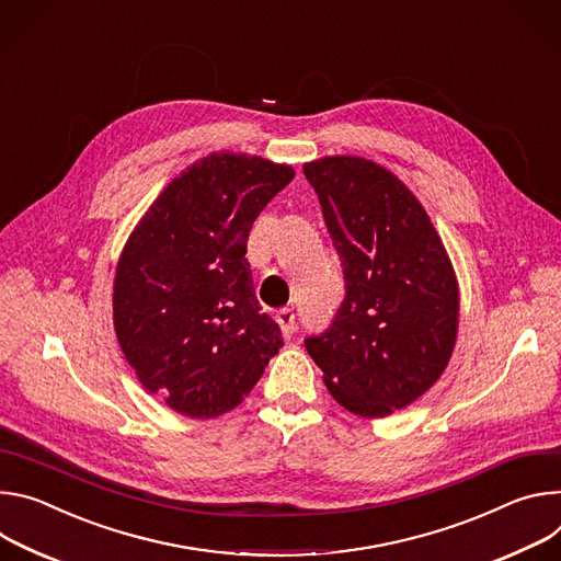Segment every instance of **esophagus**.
Here are the masks:
<instances>
[{
  "label": "esophagus",
  "instance_id": "1",
  "mask_svg": "<svg viewBox=\"0 0 561 561\" xmlns=\"http://www.w3.org/2000/svg\"><path fill=\"white\" fill-rule=\"evenodd\" d=\"M276 321H278L280 330H283V336H285V339H291V334L296 332V314H294V309H289V307L278 309Z\"/></svg>",
  "mask_w": 561,
  "mask_h": 561
}]
</instances>
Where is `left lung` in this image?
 <instances>
[{"mask_svg":"<svg viewBox=\"0 0 561 561\" xmlns=\"http://www.w3.org/2000/svg\"><path fill=\"white\" fill-rule=\"evenodd\" d=\"M339 252L345 298L305 347L350 412L388 416L427 392L453 356L459 287L446 247L408 186L377 162L302 167Z\"/></svg>","mask_w":561,"mask_h":561,"instance_id":"1","label":"left lung"}]
</instances>
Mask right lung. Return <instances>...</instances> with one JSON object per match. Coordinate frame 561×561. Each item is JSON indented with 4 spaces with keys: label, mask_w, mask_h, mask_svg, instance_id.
Here are the masks:
<instances>
[{
    "label": "right lung",
    "mask_w": 561,
    "mask_h": 561,
    "mask_svg": "<svg viewBox=\"0 0 561 561\" xmlns=\"http://www.w3.org/2000/svg\"><path fill=\"white\" fill-rule=\"evenodd\" d=\"M294 169L211 153L173 178L117 261L113 325L140 383L192 419L233 410L283 345L244 259L247 238Z\"/></svg>",
    "instance_id": "right-lung-1"
}]
</instances>
